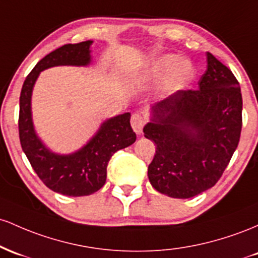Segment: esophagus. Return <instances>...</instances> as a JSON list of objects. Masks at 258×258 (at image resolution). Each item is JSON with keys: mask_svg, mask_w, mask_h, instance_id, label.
Returning a JSON list of instances; mask_svg holds the SVG:
<instances>
[{"mask_svg": "<svg viewBox=\"0 0 258 258\" xmlns=\"http://www.w3.org/2000/svg\"><path fill=\"white\" fill-rule=\"evenodd\" d=\"M130 123H132L133 129H134V132L137 133L138 135H140L141 133H143V128L145 125V118H144L143 114H141V113H134V114H133Z\"/></svg>", "mask_w": 258, "mask_h": 258, "instance_id": "34e87169", "label": "esophagus"}]
</instances>
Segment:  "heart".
I'll use <instances>...</instances> for the list:
<instances>
[{
    "label": "heart",
    "mask_w": 258,
    "mask_h": 258,
    "mask_svg": "<svg viewBox=\"0 0 258 258\" xmlns=\"http://www.w3.org/2000/svg\"><path fill=\"white\" fill-rule=\"evenodd\" d=\"M194 75V66L190 60L180 59L178 54L166 53L145 63L139 72L138 79L141 82L162 83L160 92L162 96H168L185 88Z\"/></svg>",
    "instance_id": "1"
}]
</instances>
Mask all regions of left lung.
I'll return each instance as SVG.
<instances>
[{
	"label": "left lung",
	"mask_w": 258,
	"mask_h": 258,
	"mask_svg": "<svg viewBox=\"0 0 258 258\" xmlns=\"http://www.w3.org/2000/svg\"><path fill=\"white\" fill-rule=\"evenodd\" d=\"M240 85L207 52L198 90L178 91L150 108L145 138L156 144L147 169L158 192L190 199L212 187L238 147L241 132Z\"/></svg>",
	"instance_id": "left-lung-1"
}]
</instances>
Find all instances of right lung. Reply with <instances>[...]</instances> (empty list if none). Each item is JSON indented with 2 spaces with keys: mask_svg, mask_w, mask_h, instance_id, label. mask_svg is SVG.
Here are the masks:
<instances>
[{
  "mask_svg": "<svg viewBox=\"0 0 258 258\" xmlns=\"http://www.w3.org/2000/svg\"><path fill=\"white\" fill-rule=\"evenodd\" d=\"M92 40L68 43L45 56L28 75L19 98V139L31 167L43 184L66 196H86L106 183L107 164L114 152L135 143L130 113L118 114L102 121L97 132L83 147L72 153L48 149L37 135L31 112V96L40 73L59 66H90Z\"/></svg>",
  "mask_w": 258,
  "mask_h": 258,
  "instance_id": "1",
  "label": "right lung"
}]
</instances>
